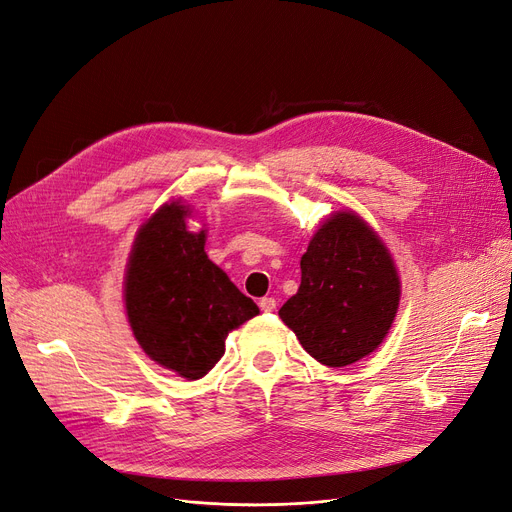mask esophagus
<instances>
[{
    "label": "esophagus",
    "instance_id": "1",
    "mask_svg": "<svg viewBox=\"0 0 512 512\" xmlns=\"http://www.w3.org/2000/svg\"><path fill=\"white\" fill-rule=\"evenodd\" d=\"M259 307H261V311H265V314H270V311L276 309V299L274 297H263L259 301Z\"/></svg>",
    "mask_w": 512,
    "mask_h": 512
}]
</instances>
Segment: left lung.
<instances>
[{
	"mask_svg": "<svg viewBox=\"0 0 512 512\" xmlns=\"http://www.w3.org/2000/svg\"><path fill=\"white\" fill-rule=\"evenodd\" d=\"M402 284L393 259L353 211L326 219L301 257V286L280 307L282 322L320 364L343 368L383 343Z\"/></svg>",
	"mask_w": 512,
	"mask_h": 512,
	"instance_id": "left-lung-1",
	"label": "left lung"
}]
</instances>
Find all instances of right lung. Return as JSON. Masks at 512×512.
Here are the masks:
<instances>
[{
	"instance_id": "right-lung-1",
	"label": "right lung",
	"mask_w": 512,
	"mask_h": 512,
	"mask_svg": "<svg viewBox=\"0 0 512 512\" xmlns=\"http://www.w3.org/2000/svg\"><path fill=\"white\" fill-rule=\"evenodd\" d=\"M190 207L165 203L140 228L127 263L125 309L150 360L188 381L221 360L228 332L259 314L205 253L207 230L190 232Z\"/></svg>"
}]
</instances>
